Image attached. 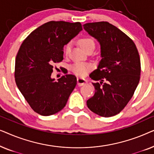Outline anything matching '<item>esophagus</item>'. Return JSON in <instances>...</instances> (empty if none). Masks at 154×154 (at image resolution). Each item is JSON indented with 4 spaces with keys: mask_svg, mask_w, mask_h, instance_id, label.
Masks as SVG:
<instances>
[{
    "mask_svg": "<svg viewBox=\"0 0 154 154\" xmlns=\"http://www.w3.org/2000/svg\"><path fill=\"white\" fill-rule=\"evenodd\" d=\"M87 81H86L85 79H82V78H78L77 79V84L79 86H83L85 85Z\"/></svg>",
    "mask_w": 154,
    "mask_h": 154,
    "instance_id": "obj_1",
    "label": "esophagus"
}]
</instances>
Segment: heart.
Returning <instances> with one entry per match:
<instances>
[{
  "label": "heart",
  "instance_id": "obj_1",
  "mask_svg": "<svg viewBox=\"0 0 154 154\" xmlns=\"http://www.w3.org/2000/svg\"><path fill=\"white\" fill-rule=\"evenodd\" d=\"M79 43L82 49H83L86 52L90 49H94L95 48V43L92 38L85 36L81 38L79 40ZM71 43H67L64 46V52L65 54H68L71 49ZM92 69V66L90 64L88 63L77 62L75 63L71 66V70L74 74L79 75V76H85L87 74L88 71H90Z\"/></svg>",
  "mask_w": 154,
  "mask_h": 154
}]
</instances>
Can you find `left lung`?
I'll return each mask as SVG.
<instances>
[{
	"mask_svg": "<svg viewBox=\"0 0 154 154\" xmlns=\"http://www.w3.org/2000/svg\"><path fill=\"white\" fill-rule=\"evenodd\" d=\"M83 28L101 45L97 69L90 74L95 92L87 101L90 110L102 117L118 114L125 108L137 87L141 63L133 41L107 22L87 23Z\"/></svg>",
	"mask_w": 154,
	"mask_h": 154,
	"instance_id": "obj_1",
	"label": "left lung"
}]
</instances>
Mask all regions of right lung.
Returning <instances> with one entry per match:
<instances>
[{"mask_svg": "<svg viewBox=\"0 0 154 154\" xmlns=\"http://www.w3.org/2000/svg\"><path fill=\"white\" fill-rule=\"evenodd\" d=\"M82 30L80 22L50 21L32 31L23 41L15 59L17 86L29 106L41 116H50L66 106L76 85V77L51 79L53 66L63 60V48Z\"/></svg>", "mask_w": 154, "mask_h": 154, "instance_id": "right-lung-1", "label": "right lung"}]
</instances>
